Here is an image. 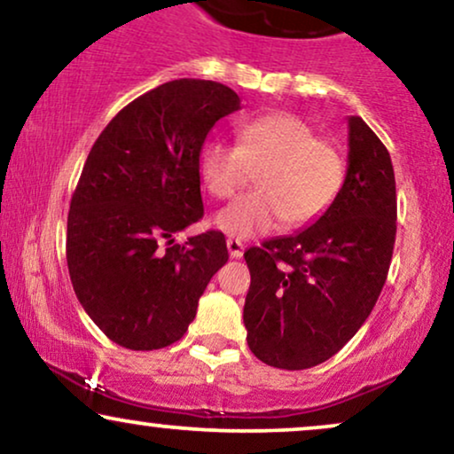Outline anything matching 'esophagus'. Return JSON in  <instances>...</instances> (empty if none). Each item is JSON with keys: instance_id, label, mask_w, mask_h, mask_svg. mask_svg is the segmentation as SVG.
<instances>
[{"instance_id": "34e87169", "label": "esophagus", "mask_w": 454, "mask_h": 454, "mask_svg": "<svg viewBox=\"0 0 454 454\" xmlns=\"http://www.w3.org/2000/svg\"><path fill=\"white\" fill-rule=\"evenodd\" d=\"M226 247H228V254H231V258H241L245 252V243L239 241V239H228Z\"/></svg>"}]
</instances>
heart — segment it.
Masks as SVG:
<instances>
[{"mask_svg": "<svg viewBox=\"0 0 454 454\" xmlns=\"http://www.w3.org/2000/svg\"><path fill=\"white\" fill-rule=\"evenodd\" d=\"M239 145L215 138L200 151V175L211 196L226 200L252 184L258 192L217 213L215 226L249 239L286 226L303 228L325 215L340 194L346 164L340 151L317 138L303 119L270 113L237 129Z\"/></svg>", "mask_w": 454, "mask_h": 454, "instance_id": "obj_1", "label": "heart"}]
</instances>
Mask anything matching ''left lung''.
<instances>
[{
  "mask_svg": "<svg viewBox=\"0 0 454 454\" xmlns=\"http://www.w3.org/2000/svg\"><path fill=\"white\" fill-rule=\"evenodd\" d=\"M348 128L346 179L325 215L245 252L247 343L270 367L328 361L363 326L387 281L397 234L393 161L361 117Z\"/></svg>",
  "mask_w": 454,
  "mask_h": 454,
  "instance_id": "left-lung-1",
  "label": "left lung"
}]
</instances>
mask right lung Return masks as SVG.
<instances>
[{"label": "right lung", "mask_w": 454, "mask_h": 454, "mask_svg": "<svg viewBox=\"0 0 454 454\" xmlns=\"http://www.w3.org/2000/svg\"><path fill=\"white\" fill-rule=\"evenodd\" d=\"M239 108L222 82H164L114 114L87 155L67 213V270L82 309L128 350L179 341L226 264L220 231L181 245L175 234L205 215L202 145Z\"/></svg>", "instance_id": "obj_1"}]
</instances>
